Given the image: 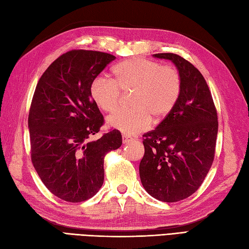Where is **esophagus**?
<instances>
[{"mask_svg":"<svg viewBox=\"0 0 249 249\" xmlns=\"http://www.w3.org/2000/svg\"><path fill=\"white\" fill-rule=\"evenodd\" d=\"M133 141V138H131V136L128 135H123V143L124 144H128L130 142Z\"/></svg>","mask_w":249,"mask_h":249,"instance_id":"34e87169","label":"esophagus"}]
</instances>
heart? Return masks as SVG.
I'll use <instances>...</instances> for the list:
<instances>
[{
    "label": "heart",
    "mask_w": 249,
    "mask_h": 249,
    "mask_svg": "<svg viewBox=\"0 0 249 249\" xmlns=\"http://www.w3.org/2000/svg\"><path fill=\"white\" fill-rule=\"evenodd\" d=\"M115 78L96 76L90 84V95L103 111L117 107L121 91H134L131 98L133 108L114 111L106 121L111 128L126 135L145 131L151 117L161 120L171 113L181 92V79L173 67L143 58H131L117 64Z\"/></svg>",
    "instance_id": "heart-1"
}]
</instances>
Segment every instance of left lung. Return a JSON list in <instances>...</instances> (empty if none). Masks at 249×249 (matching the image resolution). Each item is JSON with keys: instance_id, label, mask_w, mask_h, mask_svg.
<instances>
[{"instance_id": "obj_1", "label": "left lung", "mask_w": 249, "mask_h": 249, "mask_svg": "<svg viewBox=\"0 0 249 249\" xmlns=\"http://www.w3.org/2000/svg\"><path fill=\"white\" fill-rule=\"evenodd\" d=\"M173 62L181 92L171 113L143 135L140 163L142 185L155 199L177 202L194 195L215 157L218 117L212 93L200 71L175 53H156Z\"/></svg>"}]
</instances>
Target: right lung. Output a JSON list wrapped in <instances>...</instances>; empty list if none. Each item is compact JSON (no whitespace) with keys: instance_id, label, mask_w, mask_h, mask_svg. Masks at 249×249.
Segmentation results:
<instances>
[{"instance_id":"obj_1","label":"right lung","mask_w":249,"mask_h":249,"mask_svg":"<svg viewBox=\"0 0 249 249\" xmlns=\"http://www.w3.org/2000/svg\"><path fill=\"white\" fill-rule=\"evenodd\" d=\"M115 59L71 50L49 65L35 88L28 119L31 160L46 188L61 200L92 197L103 185L105 155L123 144L116 129L90 141L104 124L90 84Z\"/></svg>"}]
</instances>
